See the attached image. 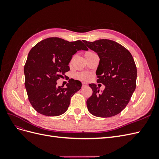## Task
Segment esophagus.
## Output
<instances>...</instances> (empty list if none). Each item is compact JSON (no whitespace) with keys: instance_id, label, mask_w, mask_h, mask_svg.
I'll return each mask as SVG.
<instances>
[{"instance_id":"obj_1","label":"esophagus","mask_w":159,"mask_h":159,"mask_svg":"<svg viewBox=\"0 0 159 159\" xmlns=\"http://www.w3.org/2000/svg\"><path fill=\"white\" fill-rule=\"evenodd\" d=\"M88 85V84L85 83V82H82V87H85V86Z\"/></svg>"}]
</instances>
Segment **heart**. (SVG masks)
I'll use <instances>...</instances> for the list:
<instances>
[{"instance_id":"b5f03b06","label":"heart","mask_w":159,"mask_h":159,"mask_svg":"<svg viewBox=\"0 0 159 159\" xmlns=\"http://www.w3.org/2000/svg\"><path fill=\"white\" fill-rule=\"evenodd\" d=\"M89 74L88 73H85V72H80V73H78L75 75V78H78L80 80L85 81L88 80L89 78Z\"/></svg>"}]
</instances>
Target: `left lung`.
I'll list each match as a JSON object with an SVG mask.
<instances>
[{"label": "left lung", "instance_id": "left-lung-1", "mask_svg": "<svg viewBox=\"0 0 159 159\" xmlns=\"http://www.w3.org/2000/svg\"><path fill=\"white\" fill-rule=\"evenodd\" d=\"M83 42L98 53L100 60L97 82L105 86L99 93L97 85H89L93 93L87 100L88 111L96 117L115 116L125 108L136 88L137 70L133 57L125 48L113 40Z\"/></svg>", "mask_w": 159, "mask_h": 159}]
</instances>
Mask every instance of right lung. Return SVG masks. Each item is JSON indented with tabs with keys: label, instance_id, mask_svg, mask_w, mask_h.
I'll list each match as a JSON object with an SVG mask.
<instances>
[{
	"label": "right lung",
	"instance_id": "1",
	"mask_svg": "<svg viewBox=\"0 0 159 159\" xmlns=\"http://www.w3.org/2000/svg\"><path fill=\"white\" fill-rule=\"evenodd\" d=\"M81 50L88 49L81 40L68 42L54 37L38 42L28 53L24 68L25 85L28 100L38 113L58 116L68 109L71 98L81 89V83L70 79L64 88L56 81L70 70L72 56Z\"/></svg>",
	"mask_w": 159,
	"mask_h": 159
}]
</instances>
